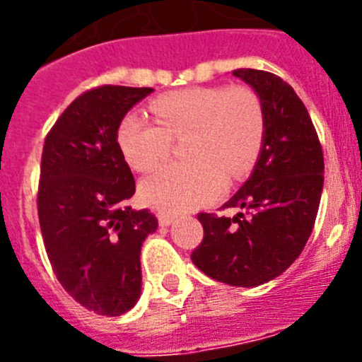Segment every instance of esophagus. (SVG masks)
<instances>
[{
	"mask_svg": "<svg viewBox=\"0 0 362 362\" xmlns=\"http://www.w3.org/2000/svg\"><path fill=\"white\" fill-rule=\"evenodd\" d=\"M158 221L161 226H168L174 221V216H170V214H158Z\"/></svg>",
	"mask_w": 362,
	"mask_h": 362,
	"instance_id": "obj_1",
	"label": "esophagus"
}]
</instances>
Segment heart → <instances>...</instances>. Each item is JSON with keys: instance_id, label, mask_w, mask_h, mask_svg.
Segmentation results:
<instances>
[{"instance_id": "heart-1", "label": "heart", "mask_w": 362, "mask_h": 362, "mask_svg": "<svg viewBox=\"0 0 362 362\" xmlns=\"http://www.w3.org/2000/svg\"><path fill=\"white\" fill-rule=\"evenodd\" d=\"M156 123L141 114L124 116L117 145L124 161L148 172L165 161L170 139L188 136V161L166 165L145 177L139 196L168 214L187 212L219 196L223 177L235 181L252 170L263 148L264 112L254 92L228 86H194L150 103Z\"/></svg>"}]
</instances>
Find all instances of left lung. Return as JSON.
Listing matches in <instances>:
<instances>
[{
  "mask_svg": "<svg viewBox=\"0 0 362 362\" xmlns=\"http://www.w3.org/2000/svg\"><path fill=\"white\" fill-rule=\"evenodd\" d=\"M232 76L263 105V148L250 177L223 204L243 212L197 216L204 238L192 263L219 283L252 288L281 276L305 248L321 203L325 158L308 110L288 83L254 69Z\"/></svg>",
  "mask_w": 362,
  "mask_h": 362,
  "instance_id": "left-lung-1",
  "label": "left lung"
}]
</instances>
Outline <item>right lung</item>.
<instances>
[{
    "label": "right lung",
    "instance_id": "add662e5",
    "mask_svg": "<svg viewBox=\"0 0 362 362\" xmlns=\"http://www.w3.org/2000/svg\"><path fill=\"white\" fill-rule=\"evenodd\" d=\"M153 88L105 85L66 107L43 145L37 214L63 288L86 310L121 315L141 296V246L158 230L129 204L136 181L117 145L127 112Z\"/></svg>",
    "mask_w": 362,
    "mask_h": 362
}]
</instances>
